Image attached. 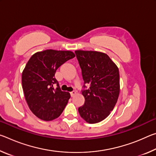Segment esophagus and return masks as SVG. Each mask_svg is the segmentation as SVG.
<instances>
[{
    "label": "esophagus",
    "mask_w": 156,
    "mask_h": 156,
    "mask_svg": "<svg viewBox=\"0 0 156 156\" xmlns=\"http://www.w3.org/2000/svg\"><path fill=\"white\" fill-rule=\"evenodd\" d=\"M70 94H71V96H72V97H73L76 94V91H72V92H70Z\"/></svg>",
    "instance_id": "1"
}]
</instances>
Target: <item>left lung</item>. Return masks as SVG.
Here are the masks:
<instances>
[{
    "label": "left lung",
    "mask_w": 156,
    "mask_h": 156,
    "mask_svg": "<svg viewBox=\"0 0 156 156\" xmlns=\"http://www.w3.org/2000/svg\"><path fill=\"white\" fill-rule=\"evenodd\" d=\"M85 84L84 104L78 108L81 118L90 124L105 120L113 109L120 94L118 68L107 54L96 51H75Z\"/></svg>",
    "instance_id": "obj_1"
}]
</instances>
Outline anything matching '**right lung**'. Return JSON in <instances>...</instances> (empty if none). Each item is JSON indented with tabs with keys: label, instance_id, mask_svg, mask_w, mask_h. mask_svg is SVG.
<instances>
[{
	"label": "right lung",
	"instance_id": "right-lung-1",
	"mask_svg": "<svg viewBox=\"0 0 156 156\" xmlns=\"http://www.w3.org/2000/svg\"><path fill=\"white\" fill-rule=\"evenodd\" d=\"M74 57L71 51L47 49L35 53L28 60L22 73V86L29 108L36 117L50 121L63 112L71 96L60 90L54 76L58 68Z\"/></svg>",
	"mask_w": 156,
	"mask_h": 156
}]
</instances>
